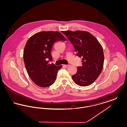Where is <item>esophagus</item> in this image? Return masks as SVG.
Segmentation results:
<instances>
[{"instance_id":"esophagus-1","label":"esophagus","mask_w":127,"mask_h":127,"mask_svg":"<svg viewBox=\"0 0 127 127\" xmlns=\"http://www.w3.org/2000/svg\"><path fill=\"white\" fill-rule=\"evenodd\" d=\"M69 66H70L69 65H64V66H65L66 67H68Z\"/></svg>"}]
</instances>
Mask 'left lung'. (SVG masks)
<instances>
[{"instance_id":"left-lung-1","label":"left lung","mask_w":127,"mask_h":127,"mask_svg":"<svg viewBox=\"0 0 127 127\" xmlns=\"http://www.w3.org/2000/svg\"><path fill=\"white\" fill-rule=\"evenodd\" d=\"M77 55L82 58V66L72 76L76 84L85 87L92 84L102 71L104 57L103 48L97 38L87 31H65Z\"/></svg>"}]
</instances>
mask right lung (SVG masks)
Here are the masks:
<instances>
[{
    "mask_svg": "<svg viewBox=\"0 0 127 127\" xmlns=\"http://www.w3.org/2000/svg\"><path fill=\"white\" fill-rule=\"evenodd\" d=\"M66 40L57 31H41L30 37L25 47L23 59L28 74L33 82L46 88L53 84L62 65L49 64L52 57L51 51L55 42Z\"/></svg>",
    "mask_w": 127,
    "mask_h": 127,
    "instance_id": "1",
    "label": "right lung"
}]
</instances>
